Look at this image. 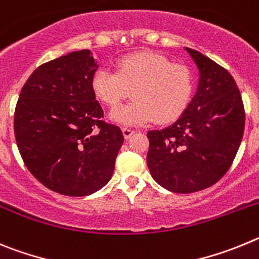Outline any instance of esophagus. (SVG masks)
<instances>
[{"instance_id": "1", "label": "esophagus", "mask_w": 259, "mask_h": 259, "mask_svg": "<svg viewBox=\"0 0 259 259\" xmlns=\"http://www.w3.org/2000/svg\"><path fill=\"white\" fill-rule=\"evenodd\" d=\"M135 133V130L129 129V127H122V134H124L125 139H129L133 134Z\"/></svg>"}]
</instances>
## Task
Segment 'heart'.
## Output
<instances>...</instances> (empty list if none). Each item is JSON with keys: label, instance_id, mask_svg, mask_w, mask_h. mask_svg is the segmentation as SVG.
<instances>
[{"label": "heart", "instance_id": "b5f03b06", "mask_svg": "<svg viewBox=\"0 0 259 259\" xmlns=\"http://www.w3.org/2000/svg\"><path fill=\"white\" fill-rule=\"evenodd\" d=\"M95 97L109 107L126 99L134 101L112 109L109 118L124 126H144L153 121L169 124L188 107L193 92L190 69L170 63L162 55L139 53L122 58L117 72L99 68L92 78Z\"/></svg>", "mask_w": 259, "mask_h": 259}]
</instances>
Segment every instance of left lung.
Masks as SVG:
<instances>
[{
    "instance_id": "1",
    "label": "left lung",
    "mask_w": 259,
    "mask_h": 259,
    "mask_svg": "<svg viewBox=\"0 0 259 259\" xmlns=\"http://www.w3.org/2000/svg\"><path fill=\"white\" fill-rule=\"evenodd\" d=\"M199 71L196 93L174 124L147 133V165L170 192L205 190L226 174L243 139L245 113L232 76L204 54L185 48Z\"/></svg>"
}]
</instances>
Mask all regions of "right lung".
Segmentation results:
<instances>
[{
	"label": "right lung",
	"instance_id": "obj_1",
	"mask_svg": "<svg viewBox=\"0 0 259 259\" xmlns=\"http://www.w3.org/2000/svg\"><path fill=\"white\" fill-rule=\"evenodd\" d=\"M93 51H73L39 66L20 92L14 133L28 170L45 187L88 196L112 178L124 135L107 125L92 89Z\"/></svg>",
	"mask_w": 259,
	"mask_h": 259
}]
</instances>
